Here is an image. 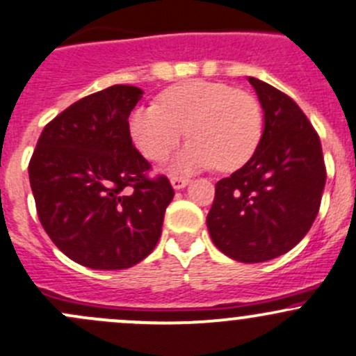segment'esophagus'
<instances>
[{
  "mask_svg": "<svg viewBox=\"0 0 356 356\" xmlns=\"http://www.w3.org/2000/svg\"><path fill=\"white\" fill-rule=\"evenodd\" d=\"M170 182H172V188L174 189H182L189 184V179L188 177H172Z\"/></svg>",
  "mask_w": 356,
  "mask_h": 356,
  "instance_id": "esophagus-1",
  "label": "esophagus"
}]
</instances>
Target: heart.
<instances>
[{
  "label": "heart",
  "instance_id": "obj_1",
  "mask_svg": "<svg viewBox=\"0 0 356 356\" xmlns=\"http://www.w3.org/2000/svg\"><path fill=\"white\" fill-rule=\"evenodd\" d=\"M191 141L175 158L177 170L218 165L234 170L250 160L264 131L258 99L224 82L195 79L174 84L158 105L138 106L129 115V134L148 160H165L182 136Z\"/></svg>",
  "mask_w": 356,
  "mask_h": 356
}]
</instances>
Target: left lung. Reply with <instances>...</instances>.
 <instances>
[{
	"instance_id": "obj_1",
	"label": "left lung",
	"mask_w": 356,
	"mask_h": 356,
	"mask_svg": "<svg viewBox=\"0 0 356 356\" xmlns=\"http://www.w3.org/2000/svg\"><path fill=\"white\" fill-rule=\"evenodd\" d=\"M265 111L253 156L215 184L207 217L213 245L245 264L288 253L307 236L325 186L321 138L293 98L248 77Z\"/></svg>"
}]
</instances>
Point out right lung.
I'll list each match as a JSON object with an SVG mask.
<instances>
[{
	"label": "right lung",
	"instance_id": "obj_1",
	"mask_svg": "<svg viewBox=\"0 0 356 356\" xmlns=\"http://www.w3.org/2000/svg\"><path fill=\"white\" fill-rule=\"evenodd\" d=\"M143 91L111 86L46 124L29 161L35 210L56 248L89 268L118 270L155 250L174 188L132 145Z\"/></svg>",
	"mask_w": 356,
	"mask_h": 356
}]
</instances>
